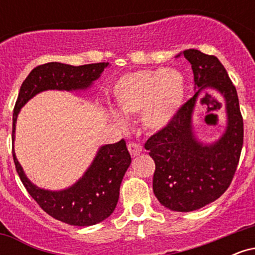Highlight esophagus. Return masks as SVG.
<instances>
[{"label": "esophagus", "instance_id": "34e87169", "mask_svg": "<svg viewBox=\"0 0 255 255\" xmlns=\"http://www.w3.org/2000/svg\"><path fill=\"white\" fill-rule=\"evenodd\" d=\"M128 151H129L131 157H136L141 153L142 148L140 145L134 144V142H129V144H128Z\"/></svg>", "mask_w": 255, "mask_h": 255}]
</instances>
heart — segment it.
<instances>
[{
    "label": "heart",
    "instance_id": "b5f03b06",
    "mask_svg": "<svg viewBox=\"0 0 255 255\" xmlns=\"http://www.w3.org/2000/svg\"><path fill=\"white\" fill-rule=\"evenodd\" d=\"M113 93L116 110L121 115L129 118L141 113L142 126L159 130L170 124L182 104L184 79L168 68L137 71L120 78ZM113 118L122 124L118 114H113Z\"/></svg>",
    "mask_w": 255,
    "mask_h": 255
}]
</instances>
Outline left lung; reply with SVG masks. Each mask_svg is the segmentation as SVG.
<instances>
[{
    "label": "left lung",
    "mask_w": 255,
    "mask_h": 255,
    "mask_svg": "<svg viewBox=\"0 0 255 255\" xmlns=\"http://www.w3.org/2000/svg\"><path fill=\"white\" fill-rule=\"evenodd\" d=\"M182 55L192 64L195 95L177 110L170 124L148 137L145 148L156 164V198L171 211L189 212L215 201L230 186L244 145V120L238 92L218 58L195 49ZM206 88L218 91L227 110L225 133L209 145L198 141L191 126L196 99Z\"/></svg>",
    "instance_id": "8db88e82"
}]
</instances>
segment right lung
<instances>
[{
	"mask_svg": "<svg viewBox=\"0 0 255 255\" xmlns=\"http://www.w3.org/2000/svg\"><path fill=\"white\" fill-rule=\"evenodd\" d=\"M109 63L71 66L60 62L40 64L32 69L20 87L13 113V159L26 191L51 217L63 223L89 227L107 219L115 210L120 186L131 158L124 139L99 148L83 177L62 191H48L28 180L14 152L15 124L20 109L37 93L46 90H86L101 77Z\"/></svg>",
	"mask_w": 255,
	"mask_h": 255,
	"instance_id": "add662e5",
	"label": "right lung"
}]
</instances>
